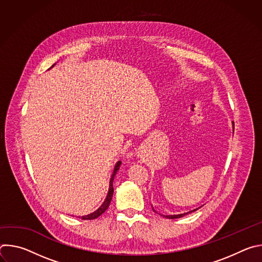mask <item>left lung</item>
Returning <instances> with one entry per match:
<instances>
[{"label":"left lung","mask_w":262,"mask_h":262,"mask_svg":"<svg viewBox=\"0 0 262 262\" xmlns=\"http://www.w3.org/2000/svg\"><path fill=\"white\" fill-rule=\"evenodd\" d=\"M200 208V207H199ZM154 209V208H152ZM198 208H196V209H193V210H191V211H188V212H184V213H180V214H171V215H163V216H165V217H167V219H179V217H182L183 215H185V214H189V213H191V212H193V211H196ZM154 211H156L155 209H154Z\"/></svg>","instance_id":"obj_1"}]
</instances>
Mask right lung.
Wrapping results in <instances>:
<instances>
[{
  "instance_id": "1",
  "label": "right lung",
  "mask_w": 262,
  "mask_h": 262,
  "mask_svg": "<svg viewBox=\"0 0 262 262\" xmlns=\"http://www.w3.org/2000/svg\"><path fill=\"white\" fill-rule=\"evenodd\" d=\"M55 65V64H54ZM53 65V66H54ZM52 66V67H53ZM121 165V162H117V164L115 165V168H114V171H113V174H112L111 176V179H110V185H108V192H107V195H106V198L104 200V202L100 205V207L98 209H96L94 212L90 213V214H87V215H82L80 216L82 220H94L96 217H98L99 215H101L108 207L110 203H111V200H112V197H113V193H114V188H113V181H114V177L117 173V171L119 170V167Z\"/></svg>"
}]
</instances>
